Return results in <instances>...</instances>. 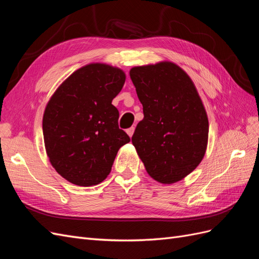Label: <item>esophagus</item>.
Listing matches in <instances>:
<instances>
[{
  "label": "esophagus",
  "instance_id": "obj_1",
  "mask_svg": "<svg viewBox=\"0 0 259 259\" xmlns=\"http://www.w3.org/2000/svg\"><path fill=\"white\" fill-rule=\"evenodd\" d=\"M134 131H135V127H131V128H128V130H126V133H127V135L130 136V137H132L133 136V134H134Z\"/></svg>",
  "mask_w": 259,
  "mask_h": 259
}]
</instances>
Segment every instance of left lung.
<instances>
[{"mask_svg":"<svg viewBox=\"0 0 259 259\" xmlns=\"http://www.w3.org/2000/svg\"><path fill=\"white\" fill-rule=\"evenodd\" d=\"M130 75L144 110L132 143L154 180L179 182L206 151L208 120L197 89L189 75L169 61L134 67Z\"/></svg>","mask_w":259,"mask_h":259,"instance_id":"left-lung-1","label":"left lung"}]
</instances>
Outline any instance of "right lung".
I'll use <instances>...</instances> for the list:
<instances>
[{"label": "right lung", "mask_w": 259, "mask_h": 259, "mask_svg": "<svg viewBox=\"0 0 259 259\" xmlns=\"http://www.w3.org/2000/svg\"><path fill=\"white\" fill-rule=\"evenodd\" d=\"M124 83L121 69L90 64L74 71L51 97L43 115L45 149L53 167L68 182L98 185L110 174L119 149L130 143L111 104Z\"/></svg>", "instance_id": "right-lung-1"}]
</instances>
